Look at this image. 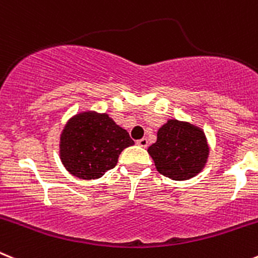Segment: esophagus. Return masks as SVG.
<instances>
[{"instance_id": "34e87169", "label": "esophagus", "mask_w": 258, "mask_h": 258, "mask_svg": "<svg viewBox=\"0 0 258 258\" xmlns=\"http://www.w3.org/2000/svg\"><path fill=\"white\" fill-rule=\"evenodd\" d=\"M138 146L141 147H147V145H149V141H147V138H141V140L137 141Z\"/></svg>"}]
</instances>
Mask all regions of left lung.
Wrapping results in <instances>:
<instances>
[{"instance_id": "8db88e82", "label": "left lung", "mask_w": 258, "mask_h": 258, "mask_svg": "<svg viewBox=\"0 0 258 258\" xmlns=\"http://www.w3.org/2000/svg\"><path fill=\"white\" fill-rule=\"evenodd\" d=\"M158 172L172 180H188L201 172L209 156L208 141L200 127L168 120L149 147Z\"/></svg>"}]
</instances>
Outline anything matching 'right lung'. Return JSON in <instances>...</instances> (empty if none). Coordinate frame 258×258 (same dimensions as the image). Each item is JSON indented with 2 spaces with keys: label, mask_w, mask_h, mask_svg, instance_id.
<instances>
[{
  "label": "right lung",
  "mask_w": 258,
  "mask_h": 258,
  "mask_svg": "<svg viewBox=\"0 0 258 258\" xmlns=\"http://www.w3.org/2000/svg\"><path fill=\"white\" fill-rule=\"evenodd\" d=\"M134 145L125 129L107 113L83 112L68 121L60 138L65 168L79 179L102 177L117 164L121 151Z\"/></svg>",
  "instance_id": "right-lung-1"
}]
</instances>
